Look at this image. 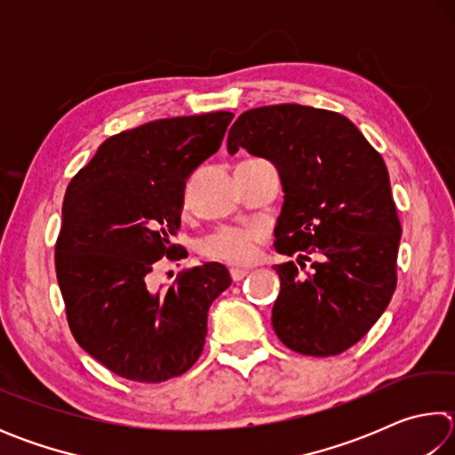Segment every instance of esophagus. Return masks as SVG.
I'll return each mask as SVG.
<instances>
[{"label": "esophagus", "instance_id": "34e87169", "mask_svg": "<svg viewBox=\"0 0 455 455\" xmlns=\"http://www.w3.org/2000/svg\"><path fill=\"white\" fill-rule=\"evenodd\" d=\"M246 275H249V268H230V279H233L235 283L244 279Z\"/></svg>", "mask_w": 455, "mask_h": 455}]
</instances>
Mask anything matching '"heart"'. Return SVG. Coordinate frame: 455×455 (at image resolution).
Segmentation results:
<instances>
[{"label":"heart","instance_id":"heart-1","mask_svg":"<svg viewBox=\"0 0 455 455\" xmlns=\"http://www.w3.org/2000/svg\"><path fill=\"white\" fill-rule=\"evenodd\" d=\"M265 238L260 227H222L214 230L200 244V252L209 260L230 267L251 265L257 257V246Z\"/></svg>","mask_w":455,"mask_h":455}]
</instances>
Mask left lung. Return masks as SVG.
I'll use <instances>...</instances> for the list:
<instances>
[{"label": "left lung", "instance_id": "obj_1", "mask_svg": "<svg viewBox=\"0 0 455 455\" xmlns=\"http://www.w3.org/2000/svg\"><path fill=\"white\" fill-rule=\"evenodd\" d=\"M227 146L271 160L281 174L275 251L295 259L273 267L281 279L276 337L303 355L347 351L397 284L402 225L381 154L341 114L301 104L243 112Z\"/></svg>", "mask_w": 455, "mask_h": 455}]
</instances>
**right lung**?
Listing matches in <instances>:
<instances>
[{
	"instance_id": "1",
	"label": "right lung",
	"mask_w": 455,
	"mask_h": 455,
	"mask_svg": "<svg viewBox=\"0 0 455 455\" xmlns=\"http://www.w3.org/2000/svg\"><path fill=\"white\" fill-rule=\"evenodd\" d=\"M235 114L154 120L110 136L68 184L56 276L80 347L130 381L187 373L204 347L206 315L230 287L220 263L184 268L154 292L160 259L188 257L172 243L187 179L220 148Z\"/></svg>"
}]
</instances>
